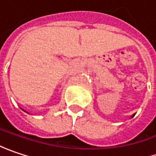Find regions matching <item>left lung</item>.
Segmentation results:
<instances>
[{"label": "left lung", "instance_id": "left-lung-1", "mask_svg": "<svg viewBox=\"0 0 156 156\" xmlns=\"http://www.w3.org/2000/svg\"><path fill=\"white\" fill-rule=\"evenodd\" d=\"M133 116H134V114H133V116H132V117H133Z\"/></svg>", "mask_w": 156, "mask_h": 156}]
</instances>
